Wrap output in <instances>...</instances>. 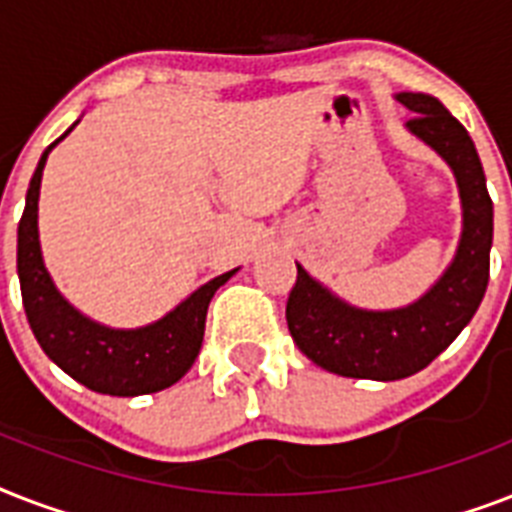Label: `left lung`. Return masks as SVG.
I'll list each match as a JSON object with an SVG mask.
<instances>
[{
    "instance_id": "8db88e82",
    "label": "left lung",
    "mask_w": 512,
    "mask_h": 512,
    "mask_svg": "<svg viewBox=\"0 0 512 512\" xmlns=\"http://www.w3.org/2000/svg\"><path fill=\"white\" fill-rule=\"evenodd\" d=\"M396 98L417 114L406 127L454 170L465 225L454 263L436 287L398 311L350 308L297 265L287 300L289 335L313 364L356 380H404L425 369L468 327L489 284L494 207L476 146L436 98L422 92H401Z\"/></svg>"
}]
</instances>
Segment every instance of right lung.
Wrapping results in <instances>:
<instances>
[{
    "instance_id": "add662e5",
    "label": "right lung",
    "mask_w": 512,
    "mask_h": 512,
    "mask_svg": "<svg viewBox=\"0 0 512 512\" xmlns=\"http://www.w3.org/2000/svg\"><path fill=\"white\" fill-rule=\"evenodd\" d=\"M58 140L52 146H58ZM52 146L44 151L31 177L26 209L18 225L20 295H23L31 332L44 353L63 372L95 393L143 396V393L170 388L199 356L209 300L236 271L223 273L196 289L185 303L177 305L175 311L151 327L124 332L84 319L82 313L60 297L44 268L42 249H39V231H36L39 185Z\"/></svg>"
}]
</instances>
